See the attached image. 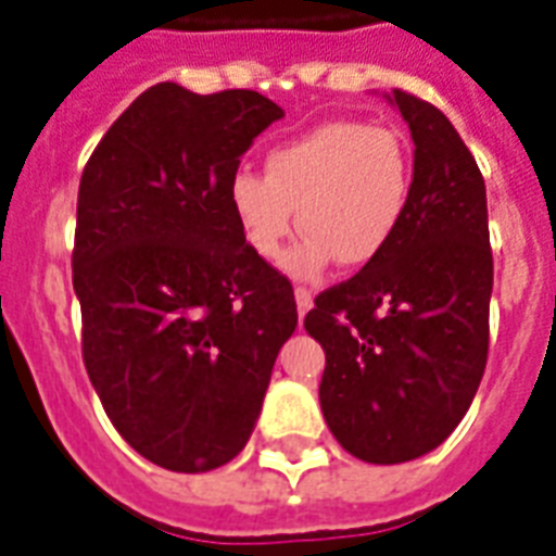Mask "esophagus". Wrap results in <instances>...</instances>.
<instances>
[{
  "label": "esophagus",
  "instance_id": "1",
  "mask_svg": "<svg viewBox=\"0 0 556 556\" xmlns=\"http://www.w3.org/2000/svg\"><path fill=\"white\" fill-rule=\"evenodd\" d=\"M293 296H296V311H300V319H302L311 311V305H314V293H311L308 288L296 286L293 288Z\"/></svg>",
  "mask_w": 556,
  "mask_h": 556
}]
</instances>
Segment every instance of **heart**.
Instances as JSON below:
<instances>
[{
  "instance_id": "heart-1",
  "label": "heart",
  "mask_w": 556,
  "mask_h": 556,
  "mask_svg": "<svg viewBox=\"0 0 556 556\" xmlns=\"http://www.w3.org/2000/svg\"><path fill=\"white\" fill-rule=\"evenodd\" d=\"M410 179V151L394 128L333 119L274 148L265 176L237 170L228 205L248 248L268 263L282 260L302 225L308 233L288 270L314 279L337 260L359 268L386 254L408 214Z\"/></svg>"
}]
</instances>
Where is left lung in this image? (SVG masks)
I'll list each match as a JSON object with an SVG mask.
<instances>
[{
  "mask_svg": "<svg viewBox=\"0 0 556 556\" xmlns=\"http://www.w3.org/2000/svg\"><path fill=\"white\" fill-rule=\"evenodd\" d=\"M414 179L382 256L314 300L323 417L356 459L396 466L434 451L466 417L489 359L494 260L485 182L448 116L394 90Z\"/></svg>",
  "mask_w": 556,
  "mask_h": 556,
  "instance_id": "8db88e82",
  "label": "left lung"
}]
</instances>
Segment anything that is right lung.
<instances>
[{
	"instance_id": "1",
	"label": "right lung",
	"mask_w": 556,
	"mask_h": 556,
	"mask_svg": "<svg viewBox=\"0 0 556 556\" xmlns=\"http://www.w3.org/2000/svg\"><path fill=\"white\" fill-rule=\"evenodd\" d=\"M286 116L256 90L139 93L79 182L74 291L102 408L153 466L202 473L245 448L293 288L256 256L228 205L239 160Z\"/></svg>"
}]
</instances>
